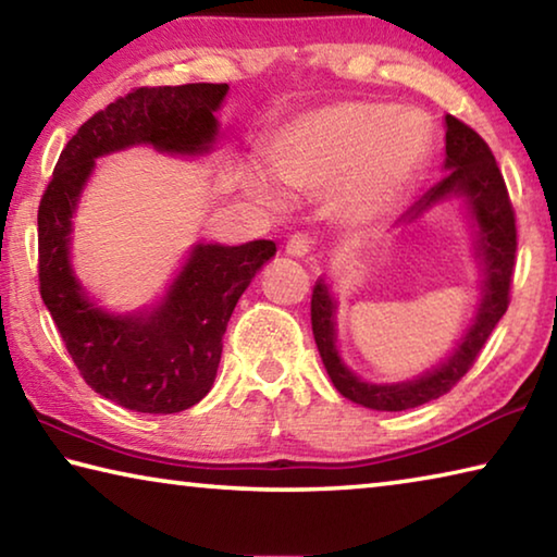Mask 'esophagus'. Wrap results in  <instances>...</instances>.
<instances>
[{
  "mask_svg": "<svg viewBox=\"0 0 557 557\" xmlns=\"http://www.w3.org/2000/svg\"><path fill=\"white\" fill-rule=\"evenodd\" d=\"M309 250H312V240L307 235H292L285 245V252L289 258H305L309 256Z\"/></svg>",
  "mask_w": 557,
  "mask_h": 557,
  "instance_id": "34e87169",
  "label": "esophagus"
}]
</instances>
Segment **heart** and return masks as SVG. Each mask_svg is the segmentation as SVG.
I'll return each instance as SVG.
<instances>
[{"label":"heart","mask_w":557,"mask_h":557,"mask_svg":"<svg viewBox=\"0 0 557 557\" xmlns=\"http://www.w3.org/2000/svg\"><path fill=\"white\" fill-rule=\"evenodd\" d=\"M430 152L432 135L414 112L344 100L299 112L277 127L268 145L270 172L248 164L243 186L272 211L287 209L286 190L329 199L338 223L369 228L398 209Z\"/></svg>","instance_id":"b5f03b06"}]
</instances>
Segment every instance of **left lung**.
Here are the masks:
<instances>
[{
  "mask_svg": "<svg viewBox=\"0 0 557 557\" xmlns=\"http://www.w3.org/2000/svg\"><path fill=\"white\" fill-rule=\"evenodd\" d=\"M445 176L400 215L395 228L418 223L422 215L445 203H457L467 215L471 248L479 262V299L469 324L451 351L425 373L410 381L375 383L366 381L346 366L336 346V309L338 301L324 277L317 280L312 292V332L324 369L334 388L356 405L371 410L398 412L410 410L451 391V385L469 371L482 351L498 319L506 314L508 289H511L516 258V219L504 176L498 172L492 149L465 122L445 117Z\"/></svg>",
  "mask_w": 557,
  "mask_h": 557,
  "instance_id": "obj_1",
  "label": "left lung"
}]
</instances>
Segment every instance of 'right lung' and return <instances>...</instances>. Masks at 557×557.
<instances>
[{
    "instance_id": "obj_1",
    "label": "right lung",
    "mask_w": 557,
    "mask_h": 557,
    "mask_svg": "<svg viewBox=\"0 0 557 557\" xmlns=\"http://www.w3.org/2000/svg\"><path fill=\"white\" fill-rule=\"evenodd\" d=\"M225 96V83H188L139 88L110 102L65 145L39 206L44 305L86 383L127 410L172 414L206 398L233 309L277 248L272 240H199L164 295L143 309L112 312L75 275L73 219L100 157L132 147L186 159L211 154Z\"/></svg>"
}]
</instances>
